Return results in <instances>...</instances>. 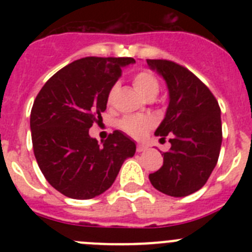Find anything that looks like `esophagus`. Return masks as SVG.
<instances>
[{"mask_svg": "<svg viewBox=\"0 0 252 252\" xmlns=\"http://www.w3.org/2000/svg\"><path fill=\"white\" fill-rule=\"evenodd\" d=\"M148 150V146L146 145H142V144H139V145L136 146V151L137 153H144V151Z\"/></svg>", "mask_w": 252, "mask_h": 252, "instance_id": "obj_1", "label": "esophagus"}]
</instances>
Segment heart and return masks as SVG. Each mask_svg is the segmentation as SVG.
I'll return each instance as SVG.
<instances>
[{
  "mask_svg": "<svg viewBox=\"0 0 252 252\" xmlns=\"http://www.w3.org/2000/svg\"><path fill=\"white\" fill-rule=\"evenodd\" d=\"M132 84L137 92L146 99H154L160 91V82L150 70H140L132 77ZM117 84H113L107 93V103L112 104L115 101ZM119 126L124 132L132 137L144 136V133L153 126V120L146 116H126L120 120Z\"/></svg>",
  "mask_w": 252,
  "mask_h": 252,
  "instance_id": "1",
  "label": "heart"
}]
</instances>
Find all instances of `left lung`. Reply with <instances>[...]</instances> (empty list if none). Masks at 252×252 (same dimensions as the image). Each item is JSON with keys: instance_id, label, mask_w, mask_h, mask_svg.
Here are the masks:
<instances>
[{"instance_id": "1", "label": "left lung", "mask_w": 252, "mask_h": 252, "mask_svg": "<svg viewBox=\"0 0 252 252\" xmlns=\"http://www.w3.org/2000/svg\"><path fill=\"white\" fill-rule=\"evenodd\" d=\"M168 84L169 107L155 135L169 137L164 162L149 175L155 189L186 197L207 183L222 144L221 108L208 87L183 65L165 59H146Z\"/></svg>"}]
</instances>
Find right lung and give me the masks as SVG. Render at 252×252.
<instances>
[{
    "instance_id": "add662e5",
    "label": "right lung",
    "mask_w": 252,
    "mask_h": 252,
    "mask_svg": "<svg viewBox=\"0 0 252 252\" xmlns=\"http://www.w3.org/2000/svg\"><path fill=\"white\" fill-rule=\"evenodd\" d=\"M132 58L87 57L62 68L37 93L30 115L37 165L51 187L73 199H91L110 188L136 145L121 131L103 145L90 136L102 121L107 93Z\"/></svg>"
}]
</instances>
